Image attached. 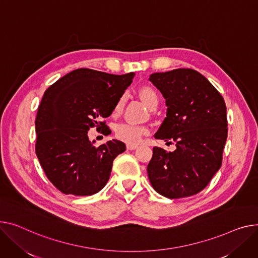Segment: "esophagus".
<instances>
[{"label":"esophagus","mask_w":258,"mask_h":258,"mask_svg":"<svg viewBox=\"0 0 258 258\" xmlns=\"http://www.w3.org/2000/svg\"><path fill=\"white\" fill-rule=\"evenodd\" d=\"M137 147H138V145H136V144H126V149L127 150H134Z\"/></svg>","instance_id":"1"}]
</instances>
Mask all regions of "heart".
Returning <instances> with one entry per match:
<instances>
[{
    "instance_id": "b5f03b06",
    "label": "heart",
    "mask_w": 258,
    "mask_h": 258,
    "mask_svg": "<svg viewBox=\"0 0 258 258\" xmlns=\"http://www.w3.org/2000/svg\"><path fill=\"white\" fill-rule=\"evenodd\" d=\"M140 96L144 101V104L149 109L154 105L159 104V96L157 92L150 87L142 88L140 91ZM123 98L124 96H121L117 101L116 107H115L116 111L121 108L123 104ZM147 132H148L147 128L144 126L135 125L127 122L120 123L115 127V136L117 137V139L127 143H138L142 138V136L145 135Z\"/></svg>"
}]
</instances>
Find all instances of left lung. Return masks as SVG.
Returning <instances> with one entry per match:
<instances>
[{
    "label": "left lung",
    "instance_id": "1",
    "mask_svg": "<svg viewBox=\"0 0 258 258\" xmlns=\"http://www.w3.org/2000/svg\"><path fill=\"white\" fill-rule=\"evenodd\" d=\"M149 81L166 99L167 117L154 138L176 149L153 147L148 178L159 194L178 199L209 184L222 165L227 139L224 98L201 74L190 68L156 73Z\"/></svg>",
    "mask_w": 258,
    "mask_h": 258
}]
</instances>
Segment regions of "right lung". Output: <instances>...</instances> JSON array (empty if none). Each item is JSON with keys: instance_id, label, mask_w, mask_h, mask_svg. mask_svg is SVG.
Returning a JSON list of instances; mask_svg holds the SVG:
<instances>
[{"instance_id": "add662e5", "label": "right lung", "mask_w": 258, "mask_h": 258, "mask_svg": "<svg viewBox=\"0 0 258 258\" xmlns=\"http://www.w3.org/2000/svg\"><path fill=\"white\" fill-rule=\"evenodd\" d=\"M134 77L79 68L45 90L35 120V150L46 177L62 193L89 196L108 182L125 144L112 140L94 146L88 131L111 134L101 120L112 114Z\"/></svg>"}]
</instances>
